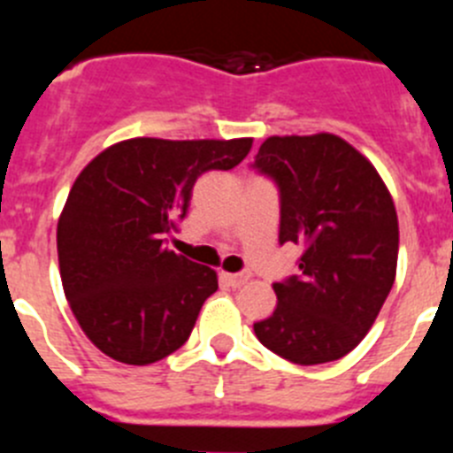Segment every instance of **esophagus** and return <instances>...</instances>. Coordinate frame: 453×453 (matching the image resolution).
<instances>
[{
	"instance_id": "esophagus-1",
	"label": "esophagus",
	"mask_w": 453,
	"mask_h": 453,
	"mask_svg": "<svg viewBox=\"0 0 453 453\" xmlns=\"http://www.w3.org/2000/svg\"><path fill=\"white\" fill-rule=\"evenodd\" d=\"M222 279L229 283L231 288H240L250 281V274H247V272H242V274H222Z\"/></svg>"
}]
</instances>
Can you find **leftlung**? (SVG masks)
I'll return each instance as SVG.
<instances>
[{
	"label": "left lung",
	"instance_id": "8db88e82",
	"mask_svg": "<svg viewBox=\"0 0 453 453\" xmlns=\"http://www.w3.org/2000/svg\"><path fill=\"white\" fill-rule=\"evenodd\" d=\"M254 167L281 192L279 242L302 245L299 276L274 283L276 308L256 338L297 365L349 354L395 283L399 222L376 167L334 134L272 135Z\"/></svg>",
	"mask_w": 453,
	"mask_h": 453
}]
</instances>
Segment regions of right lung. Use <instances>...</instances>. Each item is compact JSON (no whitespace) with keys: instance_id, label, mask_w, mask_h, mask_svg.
Masks as SVG:
<instances>
[{"instance_id":"1","label":"right lung","mask_w":453,"mask_h":453,"mask_svg":"<svg viewBox=\"0 0 453 453\" xmlns=\"http://www.w3.org/2000/svg\"><path fill=\"white\" fill-rule=\"evenodd\" d=\"M251 142L131 138L81 170L58 218V267L79 326L113 361L150 365L188 340L218 274L163 238L203 172L235 167Z\"/></svg>"}]
</instances>
